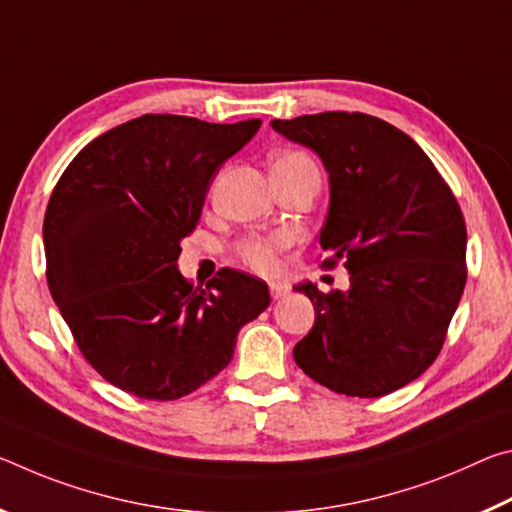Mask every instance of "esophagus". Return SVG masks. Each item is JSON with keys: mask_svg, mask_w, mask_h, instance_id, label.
<instances>
[{"mask_svg": "<svg viewBox=\"0 0 512 512\" xmlns=\"http://www.w3.org/2000/svg\"><path fill=\"white\" fill-rule=\"evenodd\" d=\"M290 292V286L288 283H283V281H272L270 283V295H272V299H281V297H286Z\"/></svg>", "mask_w": 512, "mask_h": 512, "instance_id": "obj_1", "label": "esophagus"}]
</instances>
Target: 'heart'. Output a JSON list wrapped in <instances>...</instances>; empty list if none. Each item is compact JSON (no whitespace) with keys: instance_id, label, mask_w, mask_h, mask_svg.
Masks as SVG:
<instances>
[{"instance_id":"obj_1","label":"heart","mask_w":512,"mask_h":512,"mask_svg":"<svg viewBox=\"0 0 512 512\" xmlns=\"http://www.w3.org/2000/svg\"><path fill=\"white\" fill-rule=\"evenodd\" d=\"M299 167H315L313 161L299 152H286L274 156L272 170H299ZM281 247V240H263V238H251L242 242L240 254L256 270H270L276 261V249Z\"/></svg>"}]
</instances>
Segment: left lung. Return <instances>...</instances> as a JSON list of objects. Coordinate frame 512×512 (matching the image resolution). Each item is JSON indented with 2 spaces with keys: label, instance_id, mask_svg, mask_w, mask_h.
Here are the masks:
<instances>
[{
  "label": "left lung",
  "instance_id": "left-lung-1",
  "mask_svg": "<svg viewBox=\"0 0 512 512\" xmlns=\"http://www.w3.org/2000/svg\"><path fill=\"white\" fill-rule=\"evenodd\" d=\"M272 129L320 156L329 213L326 265L345 261L349 288L295 290L315 324L292 356L313 381L349 397H383L415 381L440 354L463 295L467 229L445 179L417 142L379 117L317 113Z\"/></svg>",
  "mask_w": 512,
  "mask_h": 512
}]
</instances>
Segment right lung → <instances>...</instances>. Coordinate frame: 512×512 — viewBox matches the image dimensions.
<instances>
[{
	"label": "right lung",
	"instance_id": "obj_1",
	"mask_svg": "<svg viewBox=\"0 0 512 512\" xmlns=\"http://www.w3.org/2000/svg\"><path fill=\"white\" fill-rule=\"evenodd\" d=\"M258 127L142 115L88 142L58 179L43 224L49 292L81 354L120 390L190 395L270 306L256 276L222 270L192 288L177 265L215 174Z\"/></svg>",
	"mask_w": 512,
	"mask_h": 512
}]
</instances>
